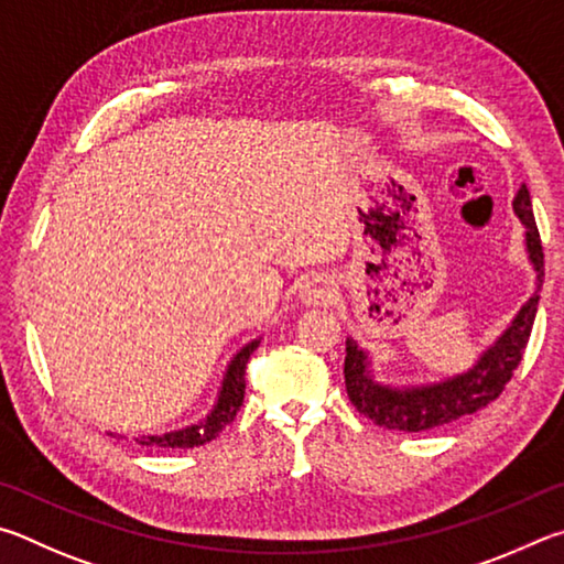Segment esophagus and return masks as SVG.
Returning a JSON list of instances; mask_svg holds the SVG:
<instances>
[{
    "label": "esophagus",
    "instance_id": "1",
    "mask_svg": "<svg viewBox=\"0 0 564 564\" xmlns=\"http://www.w3.org/2000/svg\"><path fill=\"white\" fill-rule=\"evenodd\" d=\"M332 292L334 290H332V282L327 280V276L314 274V276H310L307 282L302 284L300 297H302L304 304H322V302H327L332 297Z\"/></svg>",
    "mask_w": 564,
    "mask_h": 564
}]
</instances>
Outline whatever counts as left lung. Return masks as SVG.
I'll return each instance as SVG.
<instances>
[{
	"label": "left lung",
	"mask_w": 564,
	"mask_h": 564,
	"mask_svg": "<svg viewBox=\"0 0 564 564\" xmlns=\"http://www.w3.org/2000/svg\"><path fill=\"white\" fill-rule=\"evenodd\" d=\"M512 210L520 217V223L525 225L528 257L538 272V290L522 304L516 319L500 334L498 341L482 351L476 367L438 383L387 387V383L373 381L367 351L359 349V344L354 339H347L344 383H347L349 401L377 426L409 433L446 426V423L470 416V413L488 406L490 401H496L502 389H506V383L512 379V371L518 369L522 354H525L538 314V292L542 290V280H545V254H542L540 232L525 185L520 187L516 200H512Z\"/></svg>",
	"instance_id": "1"
}]
</instances>
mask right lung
<instances>
[{"mask_svg": "<svg viewBox=\"0 0 564 564\" xmlns=\"http://www.w3.org/2000/svg\"><path fill=\"white\" fill-rule=\"evenodd\" d=\"M260 339H254L235 354L230 367L225 371L220 393H217V403L213 411L200 423H193V426L177 429L171 433H161V436H138L135 443L148 448H197L210 443L215 436H220L227 423H232L237 411L242 406L245 399V369L247 361H250V354L257 349Z\"/></svg>", "mask_w": 564, "mask_h": 564, "instance_id": "1", "label": "right lung"}]
</instances>
